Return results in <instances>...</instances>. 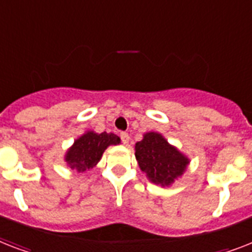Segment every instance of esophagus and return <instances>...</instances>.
Masks as SVG:
<instances>
[{"instance_id":"esophagus-1","label":"esophagus","mask_w":252,"mask_h":252,"mask_svg":"<svg viewBox=\"0 0 252 252\" xmlns=\"http://www.w3.org/2000/svg\"><path fill=\"white\" fill-rule=\"evenodd\" d=\"M120 138H122L123 144H126V145L129 142V134L126 133V132H122L120 133Z\"/></svg>"}]
</instances>
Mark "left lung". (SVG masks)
I'll return each instance as SVG.
<instances>
[{
  "label": "left lung",
  "mask_w": 252,
  "mask_h": 252,
  "mask_svg": "<svg viewBox=\"0 0 252 252\" xmlns=\"http://www.w3.org/2000/svg\"><path fill=\"white\" fill-rule=\"evenodd\" d=\"M136 159L152 183L170 186L183 175L189 159L157 132H148L136 142Z\"/></svg>",
  "instance_id": "obj_1"
}]
</instances>
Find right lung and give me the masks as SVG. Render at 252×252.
<instances>
[{
    "label": "right lung",
    "mask_w": 252,
    "mask_h": 252,
    "mask_svg": "<svg viewBox=\"0 0 252 252\" xmlns=\"http://www.w3.org/2000/svg\"><path fill=\"white\" fill-rule=\"evenodd\" d=\"M120 144V137L114 133H95L87 130L74 141L65 154V162L72 170L85 172L93 168L102 158L104 150L110 145Z\"/></svg>",
    "instance_id": "add662e5"
}]
</instances>
